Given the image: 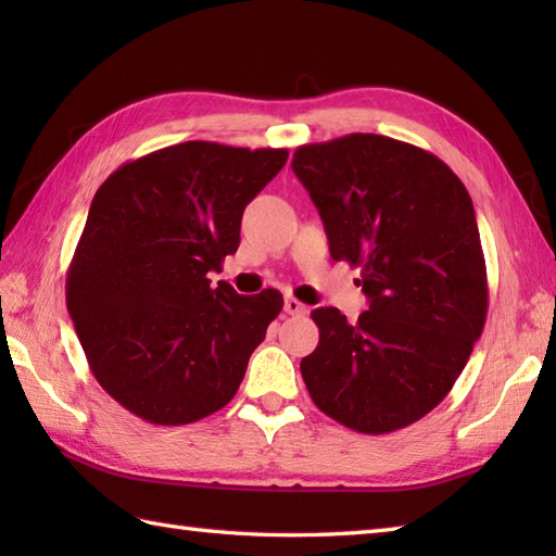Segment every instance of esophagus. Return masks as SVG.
I'll return each instance as SVG.
<instances>
[{
    "mask_svg": "<svg viewBox=\"0 0 556 556\" xmlns=\"http://www.w3.org/2000/svg\"><path fill=\"white\" fill-rule=\"evenodd\" d=\"M305 311H308V308H305V305L301 301L293 299V296H289L285 301V313H289V315H303Z\"/></svg>",
    "mask_w": 556,
    "mask_h": 556,
    "instance_id": "1",
    "label": "esophagus"
}]
</instances>
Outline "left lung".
I'll use <instances>...</instances> for the list:
<instances>
[{
  "label": "left lung",
  "mask_w": 556,
  "mask_h": 556,
  "mask_svg": "<svg viewBox=\"0 0 556 556\" xmlns=\"http://www.w3.org/2000/svg\"><path fill=\"white\" fill-rule=\"evenodd\" d=\"M293 174L320 212L329 255L361 267L368 311H313L320 344L303 382L329 418L365 434L406 428L466 368L488 315L473 200L446 164L401 140L351 134L301 146Z\"/></svg>",
  "instance_id": "left-lung-1"
}]
</instances>
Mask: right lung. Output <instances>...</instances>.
<instances>
[{"label":"right lung","mask_w":556,"mask_h":556,"mask_svg":"<svg viewBox=\"0 0 556 556\" xmlns=\"http://www.w3.org/2000/svg\"><path fill=\"white\" fill-rule=\"evenodd\" d=\"M287 157L188 140L126 162L98 188L66 308L96 380L134 416L195 422L239 392L285 299L212 289L207 275L236 253L245 205Z\"/></svg>","instance_id":"right-lung-1"}]
</instances>
